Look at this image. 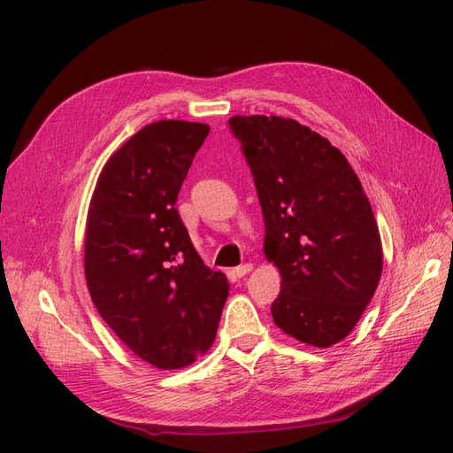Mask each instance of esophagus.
Here are the masks:
<instances>
[{
	"label": "esophagus",
	"instance_id": "esophagus-1",
	"mask_svg": "<svg viewBox=\"0 0 453 453\" xmlns=\"http://www.w3.org/2000/svg\"><path fill=\"white\" fill-rule=\"evenodd\" d=\"M251 270H253V265H251V263H245V265L234 268V276H236V278H243L245 273H250Z\"/></svg>",
	"mask_w": 453,
	"mask_h": 453
}]
</instances>
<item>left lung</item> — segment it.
Returning <instances> with one entry per match:
<instances>
[{
    "instance_id": "obj_1",
    "label": "left lung",
    "mask_w": 453,
    "mask_h": 453,
    "mask_svg": "<svg viewBox=\"0 0 453 453\" xmlns=\"http://www.w3.org/2000/svg\"><path fill=\"white\" fill-rule=\"evenodd\" d=\"M265 217V255L281 273L272 318L303 344L328 348L357 325L380 283L376 219L348 158L283 117H230Z\"/></svg>"
}]
</instances>
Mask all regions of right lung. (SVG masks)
<instances>
[{
    "label": "right lung",
    "mask_w": 453,
    "mask_h": 453,
    "mask_svg": "<svg viewBox=\"0 0 453 453\" xmlns=\"http://www.w3.org/2000/svg\"><path fill=\"white\" fill-rule=\"evenodd\" d=\"M210 127L157 120L109 157L87 217L85 278L96 310L125 344L162 370L210 349L228 296L175 208Z\"/></svg>",
    "instance_id": "1"
}]
</instances>
